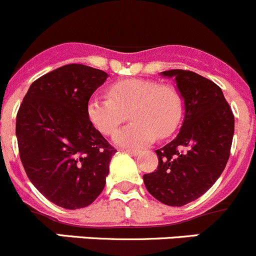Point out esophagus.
<instances>
[{"instance_id": "obj_1", "label": "esophagus", "mask_w": 256, "mask_h": 256, "mask_svg": "<svg viewBox=\"0 0 256 256\" xmlns=\"http://www.w3.org/2000/svg\"><path fill=\"white\" fill-rule=\"evenodd\" d=\"M123 150L127 152V153L130 154V156H138L139 154L138 149H123Z\"/></svg>"}]
</instances>
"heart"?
<instances>
[{"mask_svg":"<svg viewBox=\"0 0 256 256\" xmlns=\"http://www.w3.org/2000/svg\"><path fill=\"white\" fill-rule=\"evenodd\" d=\"M126 113L133 122L113 139L123 146H140L156 136L164 139L176 132L183 118V97L170 84L133 78L114 83L108 97L90 98L87 106L90 123L103 136H110L122 124Z\"/></svg>","mask_w":256,"mask_h":256,"instance_id":"obj_1","label":"heart"}]
</instances>
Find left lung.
<instances>
[{"label": "left lung", "mask_w": 256, "mask_h": 256, "mask_svg": "<svg viewBox=\"0 0 256 256\" xmlns=\"http://www.w3.org/2000/svg\"><path fill=\"white\" fill-rule=\"evenodd\" d=\"M162 74L176 77L186 116L176 138L156 150L158 166L144 174L143 180L156 200L182 206L209 190L224 170L234 136V114L213 80L184 70Z\"/></svg>", "instance_id": "obj_1"}]
</instances>
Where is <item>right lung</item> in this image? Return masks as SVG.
Returning <instances> with one entry per match:
<instances>
[{"label": "right lung", "instance_id": "1", "mask_svg": "<svg viewBox=\"0 0 256 256\" xmlns=\"http://www.w3.org/2000/svg\"><path fill=\"white\" fill-rule=\"evenodd\" d=\"M108 74L66 64L34 80L16 117L20 158L27 176L64 209L90 206L102 193L114 146L90 123V96Z\"/></svg>", "mask_w": 256, "mask_h": 256}]
</instances>
